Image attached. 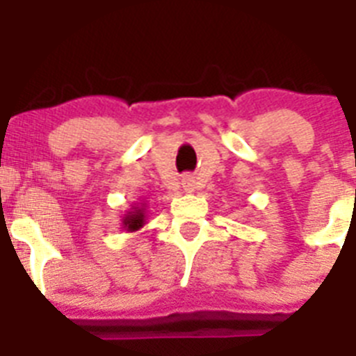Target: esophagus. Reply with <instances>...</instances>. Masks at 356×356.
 <instances>
[{"mask_svg": "<svg viewBox=\"0 0 356 356\" xmlns=\"http://www.w3.org/2000/svg\"><path fill=\"white\" fill-rule=\"evenodd\" d=\"M181 184H184L185 191H193L194 188V180L191 178V176H184V180H181Z\"/></svg>", "mask_w": 356, "mask_h": 356, "instance_id": "esophagus-1", "label": "esophagus"}]
</instances>
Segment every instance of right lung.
I'll use <instances>...</instances> for the list:
<instances>
[{
  "label": "right lung",
  "mask_w": 356,
  "mask_h": 356,
  "mask_svg": "<svg viewBox=\"0 0 356 356\" xmlns=\"http://www.w3.org/2000/svg\"><path fill=\"white\" fill-rule=\"evenodd\" d=\"M144 225V213L143 210H135L134 213H130V216H127V219H124V226H127L128 229H137L140 228V226Z\"/></svg>",
  "instance_id": "obj_1"
}]
</instances>
